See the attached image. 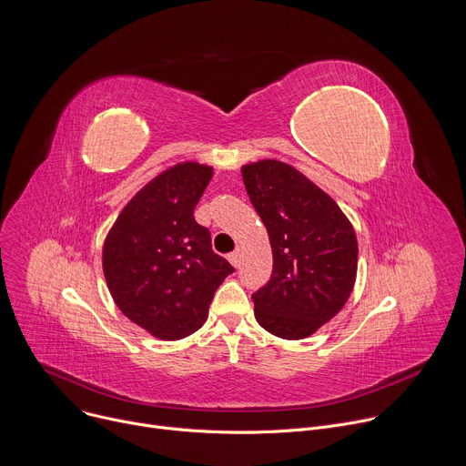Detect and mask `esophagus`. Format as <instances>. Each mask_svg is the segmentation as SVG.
<instances>
[{
	"label": "esophagus",
	"mask_w": 466,
	"mask_h": 466,
	"mask_svg": "<svg viewBox=\"0 0 466 466\" xmlns=\"http://www.w3.org/2000/svg\"><path fill=\"white\" fill-rule=\"evenodd\" d=\"M228 261L234 265V268H239V263H241V254H239V250L230 252V254H228Z\"/></svg>",
	"instance_id": "obj_1"
}]
</instances>
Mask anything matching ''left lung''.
Listing matches in <instances>:
<instances>
[{
	"label": "left lung",
	"mask_w": 466,
	"mask_h": 466,
	"mask_svg": "<svg viewBox=\"0 0 466 466\" xmlns=\"http://www.w3.org/2000/svg\"><path fill=\"white\" fill-rule=\"evenodd\" d=\"M241 175L273 248L271 279L252 293L254 317L277 338L304 339L336 317L354 289V227L334 198L289 164L259 160Z\"/></svg>",
	"instance_id": "1"
}]
</instances>
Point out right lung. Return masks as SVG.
<instances>
[{"label": "right lung", "mask_w": 466, "mask_h": 466, "mask_svg": "<svg viewBox=\"0 0 466 466\" xmlns=\"http://www.w3.org/2000/svg\"><path fill=\"white\" fill-rule=\"evenodd\" d=\"M212 175L198 162L166 169L130 198L103 245L116 306L158 339H182L201 328L218 288L234 273L212 250L210 230L193 218Z\"/></svg>", "instance_id": "right-lung-1"}]
</instances>
